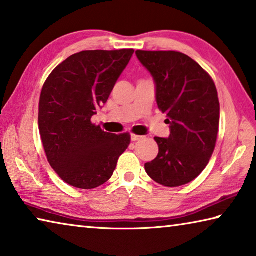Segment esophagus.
Instances as JSON below:
<instances>
[{
	"label": "esophagus",
	"mask_w": 256,
	"mask_h": 256,
	"mask_svg": "<svg viewBox=\"0 0 256 256\" xmlns=\"http://www.w3.org/2000/svg\"><path fill=\"white\" fill-rule=\"evenodd\" d=\"M142 138H144V136H136V134H131V140H132V141H138V140H141Z\"/></svg>",
	"instance_id": "1"
}]
</instances>
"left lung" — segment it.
Instances as JSON below:
<instances>
[{
  "label": "left lung",
  "instance_id": "obj_1",
  "mask_svg": "<svg viewBox=\"0 0 256 256\" xmlns=\"http://www.w3.org/2000/svg\"><path fill=\"white\" fill-rule=\"evenodd\" d=\"M136 58L152 76L156 100L167 115L170 134L154 140L158 156L144 164L146 174L167 188L196 180L214 154L220 105L211 76L180 52L136 50Z\"/></svg>",
  "mask_w": 256,
  "mask_h": 256
}]
</instances>
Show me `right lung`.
I'll use <instances>...</instances> for the list:
<instances>
[{
	"label": "right lung",
	"mask_w": 256,
	"mask_h": 256,
	"mask_svg": "<svg viewBox=\"0 0 256 256\" xmlns=\"http://www.w3.org/2000/svg\"><path fill=\"white\" fill-rule=\"evenodd\" d=\"M133 50H84L56 66L40 99L38 125L52 168L68 185L92 190L105 184L131 142L92 123L131 60Z\"/></svg>",
	"instance_id": "obj_1"
}]
</instances>
